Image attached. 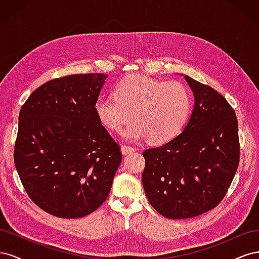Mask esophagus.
Masks as SVG:
<instances>
[{
    "label": "esophagus",
    "mask_w": 259,
    "mask_h": 259,
    "mask_svg": "<svg viewBox=\"0 0 259 259\" xmlns=\"http://www.w3.org/2000/svg\"><path fill=\"white\" fill-rule=\"evenodd\" d=\"M134 151H135V148H133V147L125 146V145H123V146L121 147V152H122V154H130V153L134 152Z\"/></svg>",
    "instance_id": "obj_1"
}]
</instances>
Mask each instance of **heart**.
<instances>
[{
	"label": "heart",
	"mask_w": 259,
	"mask_h": 259,
	"mask_svg": "<svg viewBox=\"0 0 259 259\" xmlns=\"http://www.w3.org/2000/svg\"><path fill=\"white\" fill-rule=\"evenodd\" d=\"M191 109V96L183 84L148 76H132L115 86L114 97H101L95 104L99 121L120 132L132 120L123 136L130 140L148 137L152 144L169 142L179 134Z\"/></svg>",
	"instance_id": "b5f03b06"
}]
</instances>
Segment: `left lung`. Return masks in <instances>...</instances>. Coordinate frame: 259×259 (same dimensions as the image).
I'll return each instance as SVG.
<instances>
[{
  "mask_svg": "<svg viewBox=\"0 0 259 259\" xmlns=\"http://www.w3.org/2000/svg\"><path fill=\"white\" fill-rule=\"evenodd\" d=\"M194 107L184 131L167 144L147 149L142 176L149 203L162 216L190 218L216 207L240 160L238 120L224 96L185 75Z\"/></svg>",
  "mask_w": 259,
  "mask_h": 259,
  "instance_id": "obj_1",
  "label": "left lung"
}]
</instances>
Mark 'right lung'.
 <instances>
[{
  "mask_svg": "<svg viewBox=\"0 0 259 259\" xmlns=\"http://www.w3.org/2000/svg\"><path fill=\"white\" fill-rule=\"evenodd\" d=\"M107 77L49 81L21 107L15 166L30 199L51 215L84 217L110 192L122 154L95 112Z\"/></svg>",
  "mask_w": 259,
  "mask_h": 259,
  "instance_id": "right-lung-1",
  "label": "right lung"
}]
</instances>
